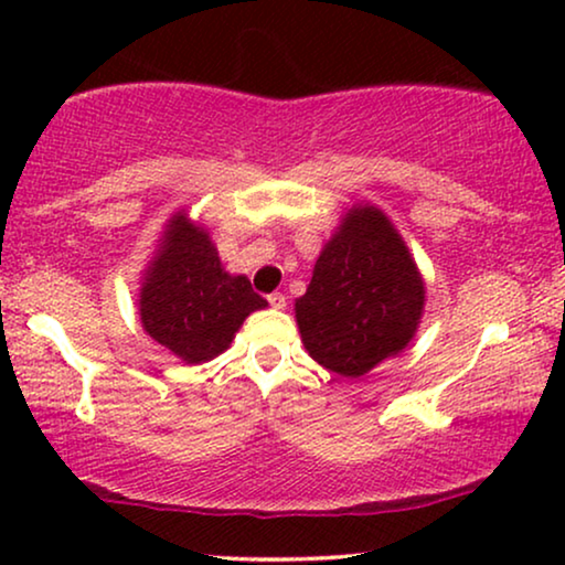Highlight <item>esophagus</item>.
<instances>
[{
	"label": "esophagus",
	"instance_id": "1",
	"mask_svg": "<svg viewBox=\"0 0 565 565\" xmlns=\"http://www.w3.org/2000/svg\"><path fill=\"white\" fill-rule=\"evenodd\" d=\"M267 300H269V306L277 308V311H282V308L288 306V300H285L282 292H273V296H267Z\"/></svg>",
	"mask_w": 565,
	"mask_h": 565
}]
</instances>
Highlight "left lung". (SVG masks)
<instances>
[{"label": "left lung", "mask_w": 565, "mask_h": 565, "mask_svg": "<svg viewBox=\"0 0 565 565\" xmlns=\"http://www.w3.org/2000/svg\"><path fill=\"white\" fill-rule=\"evenodd\" d=\"M424 280L381 207L352 205L296 300L306 350L331 373L360 377L412 342Z\"/></svg>", "instance_id": "1"}]
</instances>
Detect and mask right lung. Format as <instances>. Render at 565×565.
<instances>
[{"label":"right lung","mask_w":565,"mask_h":565,"mask_svg":"<svg viewBox=\"0 0 565 565\" xmlns=\"http://www.w3.org/2000/svg\"><path fill=\"white\" fill-rule=\"evenodd\" d=\"M265 306L246 275L223 269L207 231L188 213L167 223L138 296L141 323L153 342L198 365L228 350L246 316Z\"/></svg>","instance_id":"right-lung-1"}]
</instances>
